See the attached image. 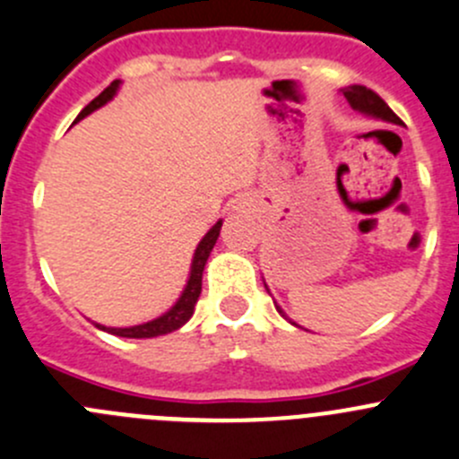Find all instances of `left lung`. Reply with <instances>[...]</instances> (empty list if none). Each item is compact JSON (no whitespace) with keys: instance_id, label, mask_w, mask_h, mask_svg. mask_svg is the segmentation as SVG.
<instances>
[{"instance_id":"left-lung-1","label":"left lung","mask_w":459,"mask_h":459,"mask_svg":"<svg viewBox=\"0 0 459 459\" xmlns=\"http://www.w3.org/2000/svg\"><path fill=\"white\" fill-rule=\"evenodd\" d=\"M342 96L348 98V102L352 109L361 111V114H366V117L379 118V121H385V123H394V126H399V123H402V118H399L397 114H394V111L385 105L384 98L377 96L372 89L363 87V84H352V87H345L342 89ZM266 291H269V287H266ZM275 309L280 311V316H284V318H287V314L282 311V307L275 305ZM289 323H291V320H289ZM291 325H296V323H291Z\"/></svg>"}]
</instances>
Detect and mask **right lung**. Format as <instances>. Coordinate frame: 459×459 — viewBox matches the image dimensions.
<instances>
[{
    "instance_id": "right-lung-1",
    "label": "right lung",
    "mask_w": 459,
    "mask_h": 459,
    "mask_svg": "<svg viewBox=\"0 0 459 459\" xmlns=\"http://www.w3.org/2000/svg\"><path fill=\"white\" fill-rule=\"evenodd\" d=\"M118 87H121V80H114V82H111L109 87L100 93V96L93 98V100L89 102L82 111H80L75 121H82V118L89 117L91 111L100 109L102 105H107L111 98L117 96ZM220 230H221V220L217 221V224L212 226L206 235H204L202 242L197 244V248H195V255H193V264H190L188 282H186L181 296L177 298V302L166 311V314H161L159 318H154V320H148V323H143V325H132V327H107V325H100V323H93V325H96L98 329H102V332H109V333H114V336H123V338H154V336H163V333H170V332H175V329L184 327V325L190 320V316L195 314V305H197L199 293H202L204 266H206L208 255H211L212 247H215L217 238H220Z\"/></svg>"
}]
</instances>
